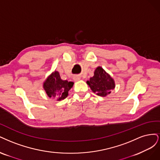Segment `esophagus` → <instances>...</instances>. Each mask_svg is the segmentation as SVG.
<instances>
[{
  "label": "esophagus",
  "instance_id": "34e87169",
  "mask_svg": "<svg viewBox=\"0 0 160 160\" xmlns=\"http://www.w3.org/2000/svg\"><path fill=\"white\" fill-rule=\"evenodd\" d=\"M80 79H81L80 76H74V78H73V80H74L75 82L79 81Z\"/></svg>",
  "mask_w": 160,
  "mask_h": 160
}]
</instances>
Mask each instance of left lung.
<instances>
[{
	"label": "left lung",
	"instance_id": "obj_1",
	"mask_svg": "<svg viewBox=\"0 0 160 160\" xmlns=\"http://www.w3.org/2000/svg\"><path fill=\"white\" fill-rule=\"evenodd\" d=\"M86 83L94 93L102 97L110 94L116 86L114 80L101 66L97 67L94 76L91 77Z\"/></svg>",
	"mask_w": 160,
	"mask_h": 160
}]
</instances>
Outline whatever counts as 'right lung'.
Wrapping results in <instances>:
<instances>
[{
    "mask_svg": "<svg viewBox=\"0 0 160 160\" xmlns=\"http://www.w3.org/2000/svg\"><path fill=\"white\" fill-rule=\"evenodd\" d=\"M73 85V82L62 80L58 72L55 70L43 82V88L49 98L53 97L60 101L68 96V91Z\"/></svg>",
    "mask_w": 160,
    "mask_h": 160,
    "instance_id": "1",
    "label": "right lung"
}]
</instances>
